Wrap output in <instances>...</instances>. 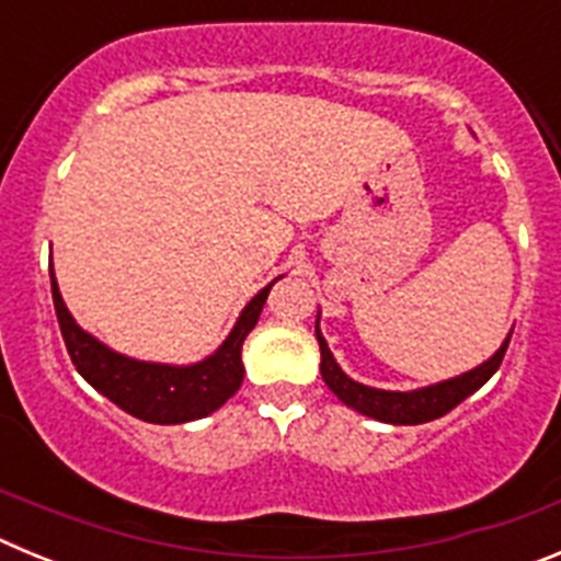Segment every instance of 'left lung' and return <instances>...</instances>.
<instances>
[{
	"label": "left lung",
	"mask_w": 561,
	"mask_h": 561,
	"mask_svg": "<svg viewBox=\"0 0 561 561\" xmlns=\"http://www.w3.org/2000/svg\"><path fill=\"white\" fill-rule=\"evenodd\" d=\"M512 331H508L503 345H500L489 359L480 362L478 368L466 370V374L444 379L438 381V385H427V388L419 390H379L368 388V385H362V381H354L340 365H336L329 342H325L323 331H320V314H317L314 323L317 342H320V374H323V381L329 385L331 393H334L342 404H348L351 410H356V413L368 415V419L376 421H385V424H427V421L440 419V415H447L449 410L458 408L460 401L469 399L474 390H480L485 381L492 379L494 370H497L500 362H503L505 348H508Z\"/></svg>",
	"instance_id": "8db88e82"
}]
</instances>
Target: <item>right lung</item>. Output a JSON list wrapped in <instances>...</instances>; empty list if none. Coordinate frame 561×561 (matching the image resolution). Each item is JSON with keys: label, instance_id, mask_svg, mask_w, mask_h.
<instances>
[{"label": "right lung", "instance_id": "obj_1", "mask_svg": "<svg viewBox=\"0 0 561 561\" xmlns=\"http://www.w3.org/2000/svg\"><path fill=\"white\" fill-rule=\"evenodd\" d=\"M275 280L241 309L227 340L210 356L193 362V365H165V362H142L117 354L103 345L98 336L83 331L76 323V317L69 314L61 291H58L56 272L49 264L53 304H56L58 325H61V336L67 342L72 365L98 393L148 424H185V421L205 419V415L216 413L241 388V381H244L241 345H244L247 334L255 329Z\"/></svg>", "mask_w": 561, "mask_h": 561}]
</instances>
